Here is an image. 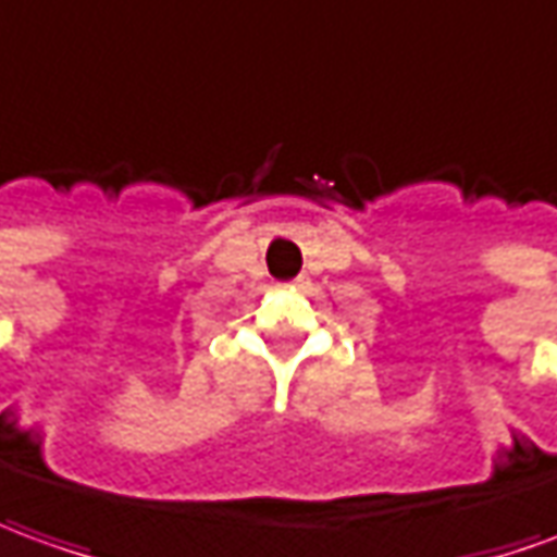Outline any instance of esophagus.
Instances as JSON below:
<instances>
[{
  "mask_svg": "<svg viewBox=\"0 0 557 557\" xmlns=\"http://www.w3.org/2000/svg\"><path fill=\"white\" fill-rule=\"evenodd\" d=\"M301 283H305V280H298V286H301Z\"/></svg>",
  "mask_w": 557,
  "mask_h": 557,
  "instance_id": "esophagus-1",
  "label": "esophagus"
}]
</instances>
